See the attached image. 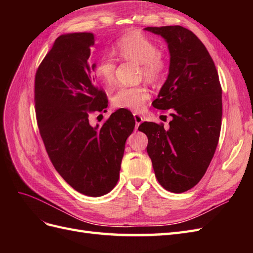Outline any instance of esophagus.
I'll return each mask as SVG.
<instances>
[{
  "mask_svg": "<svg viewBox=\"0 0 253 253\" xmlns=\"http://www.w3.org/2000/svg\"><path fill=\"white\" fill-rule=\"evenodd\" d=\"M134 119H135V122H136V127L138 128L139 125L143 121V118L140 116L139 114H136V113H135V114H134Z\"/></svg>",
  "mask_w": 253,
  "mask_h": 253,
  "instance_id": "obj_1",
  "label": "esophagus"
}]
</instances>
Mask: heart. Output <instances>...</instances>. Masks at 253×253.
I'll return each mask as SVG.
<instances>
[{"mask_svg":"<svg viewBox=\"0 0 253 253\" xmlns=\"http://www.w3.org/2000/svg\"><path fill=\"white\" fill-rule=\"evenodd\" d=\"M114 51L124 60L134 61L142 66V75L150 81H157L166 71V62L155 43L140 33L126 35L115 44ZM116 61L111 56H103L98 60L95 73L106 85L115 80ZM151 97L148 87L120 86L113 96V104L117 109L140 111Z\"/></svg>","mask_w":253,"mask_h":253,"instance_id":"heart-1","label":"heart"}]
</instances>
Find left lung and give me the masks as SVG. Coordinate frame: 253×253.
<instances>
[{"instance_id": "obj_1", "label": "left lung", "mask_w": 253, "mask_h": 253, "mask_svg": "<svg viewBox=\"0 0 253 253\" xmlns=\"http://www.w3.org/2000/svg\"><path fill=\"white\" fill-rule=\"evenodd\" d=\"M162 36L170 53L169 74L153 106L171 110L169 128L143 122L148 154L158 182L173 193L193 188L215 153L221 126V87L202 41L182 26L145 27Z\"/></svg>"}]
</instances>
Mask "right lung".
I'll use <instances>...</instances> for the list:
<instances>
[{
	"label": "right lung",
	"instance_id": "1",
	"mask_svg": "<svg viewBox=\"0 0 253 253\" xmlns=\"http://www.w3.org/2000/svg\"><path fill=\"white\" fill-rule=\"evenodd\" d=\"M94 45L91 33L60 36L37 71L35 101L55 169L79 193L98 197L116 186L135 120L131 112L119 109L104 124H89L90 113L108 108V98L91 75L96 64L88 63Z\"/></svg>",
	"mask_w": 253,
	"mask_h": 253
}]
</instances>
